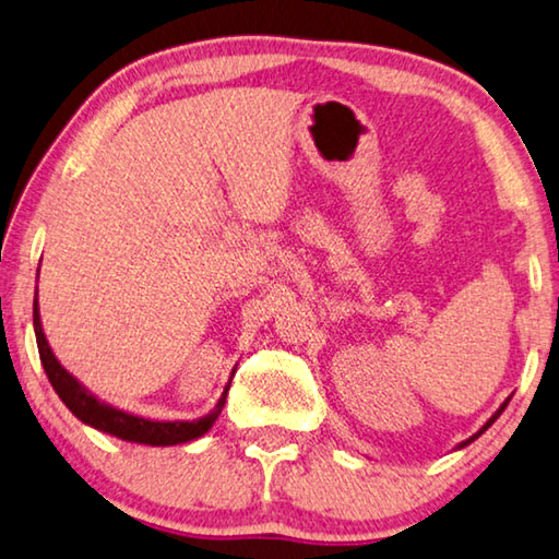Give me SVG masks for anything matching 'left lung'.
Here are the masks:
<instances>
[{
  "label": "left lung",
  "mask_w": 559,
  "mask_h": 559,
  "mask_svg": "<svg viewBox=\"0 0 559 559\" xmlns=\"http://www.w3.org/2000/svg\"><path fill=\"white\" fill-rule=\"evenodd\" d=\"M510 399H512V396H508L506 401H502V404H500V408H498V411H496V414H492V416H490V418L486 420V424H483V428H480V431H478V433H473L471 438H465V441H463V443H459V445H455V451H459V448H465V445H471V443L475 441V438H478V436H483V433H486V431H488V428H490L492 424H496V420H498V416L502 414V411H506V406L510 404Z\"/></svg>",
  "instance_id": "8db88e82"
}]
</instances>
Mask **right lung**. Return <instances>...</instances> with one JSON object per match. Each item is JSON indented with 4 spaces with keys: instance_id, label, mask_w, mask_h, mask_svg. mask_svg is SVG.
I'll use <instances>...</instances> for the list:
<instances>
[{
    "instance_id": "1",
    "label": "right lung",
    "mask_w": 559,
    "mask_h": 559,
    "mask_svg": "<svg viewBox=\"0 0 559 559\" xmlns=\"http://www.w3.org/2000/svg\"><path fill=\"white\" fill-rule=\"evenodd\" d=\"M36 277H39V274H36ZM34 334H36V346H39V359H41L44 371H47L49 383L53 386V391L59 393V399L67 404L71 414L76 416L81 424L96 428L100 433L121 438V441L143 443V445H178V443L195 441V438L205 436L210 428H213L219 411L225 406L227 391H230V383H227L223 396L217 399L215 408L210 411V414L193 420H153V418L128 414L123 408H116L111 404H106V401H100L94 391H88L84 383L73 377V373L63 369L61 361L57 359V354L51 352L47 334H44L41 317H39V299H34Z\"/></svg>"
}]
</instances>
